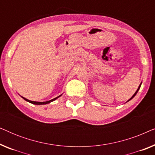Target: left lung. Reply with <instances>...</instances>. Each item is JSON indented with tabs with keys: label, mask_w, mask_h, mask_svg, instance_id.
Here are the masks:
<instances>
[{
	"label": "left lung",
	"mask_w": 155,
	"mask_h": 155,
	"mask_svg": "<svg viewBox=\"0 0 155 155\" xmlns=\"http://www.w3.org/2000/svg\"><path fill=\"white\" fill-rule=\"evenodd\" d=\"M141 84H142V82H141V83H140V85H139V87H138V88H137V91H136V92H135V94H133V96L130 97V99H128V100L126 101V102H128V101H130V100H131V99H132L133 98V97H134L135 96V95H136V94H137V92H138V90H140V88Z\"/></svg>",
	"instance_id": "8db88e82"
}]
</instances>
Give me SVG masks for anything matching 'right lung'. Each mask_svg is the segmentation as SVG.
<instances>
[{
    "label": "right lung",
    "instance_id": "add662e5",
    "mask_svg": "<svg viewBox=\"0 0 155 155\" xmlns=\"http://www.w3.org/2000/svg\"><path fill=\"white\" fill-rule=\"evenodd\" d=\"M61 95H62V94L59 95L58 97H56V98H54V99H51V100L46 101H42V102H40V101H31V100H29V99H26V98H25V97H22L23 99H25V101H28V102L31 103V104H36V105H43V104H49V103L51 102V101H55V100H56V99H58V97H60L61 96Z\"/></svg>",
    "mask_w": 155,
    "mask_h": 155
}]
</instances>
